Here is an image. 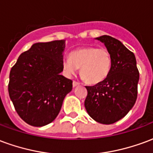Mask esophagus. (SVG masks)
Listing matches in <instances>:
<instances>
[{
	"instance_id": "34e87169",
	"label": "esophagus",
	"mask_w": 153,
	"mask_h": 153,
	"mask_svg": "<svg viewBox=\"0 0 153 153\" xmlns=\"http://www.w3.org/2000/svg\"><path fill=\"white\" fill-rule=\"evenodd\" d=\"M80 83L79 82H76V81H74L73 82V87H76V86H79Z\"/></svg>"
}]
</instances>
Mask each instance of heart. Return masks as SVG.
<instances>
[{
	"label": "heart",
	"mask_w": 153,
	"mask_h": 153,
	"mask_svg": "<svg viewBox=\"0 0 153 153\" xmlns=\"http://www.w3.org/2000/svg\"><path fill=\"white\" fill-rule=\"evenodd\" d=\"M112 58L106 48L86 47L79 48L69 54V59L63 61V70L72 75L80 67V74L87 83L96 84L108 76Z\"/></svg>",
	"instance_id": "b5f03b06"
}]
</instances>
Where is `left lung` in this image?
Listing matches in <instances>:
<instances>
[{
	"instance_id": "1",
	"label": "left lung",
	"mask_w": 153,
	"mask_h": 153,
	"mask_svg": "<svg viewBox=\"0 0 153 153\" xmlns=\"http://www.w3.org/2000/svg\"><path fill=\"white\" fill-rule=\"evenodd\" d=\"M97 40L105 44L112 58L108 76L94 86H86L87 112L98 123L111 125L125 117L134 105L139 79L134 54L120 41L103 35Z\"/></svg>"
}]
</instances>
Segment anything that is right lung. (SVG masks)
Instances as JSON below:
<instances>
[{"instance_id": "add662e5", "label": "right lung", "mask_w": 153, "mask_h": 153, "mask_svg": "<svg viewBox=\"0 0 153 153\" xmlns=\"http://www.w3.org/2000/svg\"><path fill=\"white\" fill-rule=\"evenodd\" d=\"M65 40L33 44L19 56L10 73L9 95L20 118L40 127L56 118L73 81L63 71Z\"/></svg>"}]
</instances>
